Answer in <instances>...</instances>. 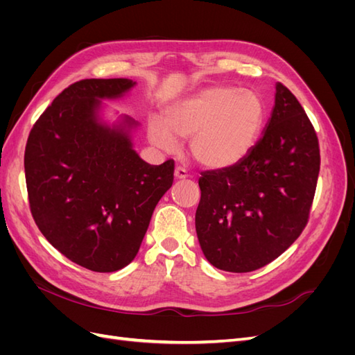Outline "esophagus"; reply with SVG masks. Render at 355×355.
Wrapping results in <instances>:
<instances>
[{"instance_id": "34e87169", "label": "esophagus", "mask_w": 355, "mask_h": 355, "mask_svg": "<svg viewBox=\"0 0 355 355\" xmlns=\"http://www.w3.org/2000/svg\"><path fill=\"white\" fill-rule=\"evenodd\" d=\"M175 178H176V179H179V180H182V179H187V178H188V170H187L185 167L178 166V167L175 168Z\"/></svg>"}]
</instances>
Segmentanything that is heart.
<instances>
[{
    "label": "heart",
    "mask_w": 355,
    "mask_h": 355,
    "mask_svg": "<svg viewBox=\"0 0 355 355\" xmlns=\"http://www.w3.org/2000/svg\"><path fill=\"white\" fill-rule=\"evenodd\" d=\"M166 123L153 118L149 137L173 151L178 137L191 136V154L200 164L222 168L240 161L254 145L265 118L261 96L231 85H214L168 106Z\"/></svg>",
    "instance_id": "1"
}]
</instances>
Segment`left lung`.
<instances>
[{"mask_svg":"<svg viewBox=\"0 0 355 355\" xmlns=\"http://www.w3.org/2000/svg\"><path fill=\"white\" fill-rule=\"evenodd\" d=\"M263 135L234 166L202 171L196 230L206 259L250 272L277 259L305 230L320 146L313 123L284 84Z\"/></svg>","mask_w":355,"mask_h":355,"instance_id":"obj_1","label":"left lung"}]
</instances>
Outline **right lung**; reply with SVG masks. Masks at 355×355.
I'll list each match as a JSON object with an SVG mask.
<instances>
[{
    "label": "right lung",
    "mask_w": 355,
    "mask_h": 355,
    "mask_svg": "<svg viewBox=\"0 0 355 355\" xmlns=\"http://www.w3.org/2000/svg\"><path fill=\"white\" fill-rule=\"evenodd\" d=\"M133 85L127 78L68 85L32 125L25 148L38 230L69 261L94 272H114L135 259L157 202L173 184V159L149 166L127 133L96 116L99 99Z\"/></svg>",
    "instance_id": "1"
}]
</instances>
